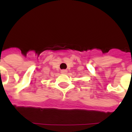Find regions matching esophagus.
<instances>
[{"label":"esophagus","instance_id":"34e87169","mask_svg":"<svg viewBox=\"0 0 132 132\" xmlns=\"http://www.w3.org/2000/svg\"><path fill=\"white\" fill-rule=\"evenodd\" d=\"M61 73H67V71H66V69H63V70L61 71Z\"/></svg>","mask_w":132,"mask_h":132}]
</instances>
